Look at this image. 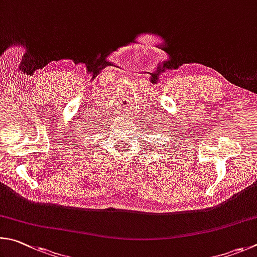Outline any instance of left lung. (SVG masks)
Masks as SVG:
<instances>
[{
    "label": "left lung",
    "instance_id": "1",
    "mask_svg": "<svg viewBox=\"0 0 257 257\" xmlns=\"http://www.w3.org/2000/svg\"><path fill=\"white\" fill-rule=\"evenodd\" d=\"M156 136H157V134H156ZM175 141H176V140H175ZM166 142H167V141H166ZM169 145H175V143H172V141H170ZM166 146H167V145H166V143H165V147H166ZM168 148L170 149V146H168ZM164 149H165V148H164ZM174 149H175V147H174ZM168 154H169V151H168Z\"/></svg>",
    "mask_w": 257,
    "mask_h": 257
}]
</instances>
